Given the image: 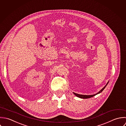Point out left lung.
Listing matches in <instances>:
<instances>
[{"label": "left lung", "mask_w": 126, "mask_h": 126, "mask_svg": "<svg viewBox=\"0 0 126 126\" xmlns=\"http://www.w3.org/2000/svg\"><path fill=\"white\" fill-rule=\"evenodd\" d=\"M108 83H109V82L107 83V84L105 85V86L103 88V89H102L98 93H97V94H93V95H82V94H76V93H74V94H75V95H76V96L77 97H79V98H83V99H87V98H91V97H93V96H95V95H96V94H100L104 90V89L105 88V87L107 86V85H108Z\"/></svg>", "instance_id": "1"}]
</instances>
